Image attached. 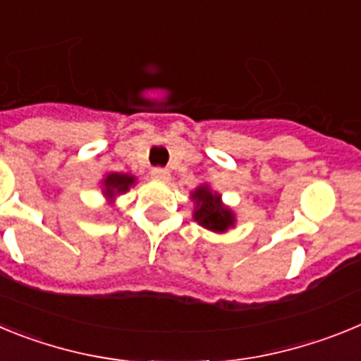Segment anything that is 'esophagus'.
<instances>
[{
    "label": "esophagus",
    "instance_id": "1",
    "mask_svg": "<svg viewBox=\"0 0 361 361\" xmlns=\"http://www.w3.org/2000/svg\"><path fill=\"white\" fill-rule=\"evenodd\" d=\"M152 178L157 180V183H168L170 180V171L164 170V168H155V170H152Z\"/></svg>",
    "mask_w": 361,
    "mask_h": 361
}]
</instances>
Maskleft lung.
<instances>
[{
	"label": "left lung",
	"instance_id": "1",
	"mask_svg": "<svg viewBox=\"0 0 361 361\" xmlns=\"http://www.w3.org/2000/svg\"><path fill=\"white\" fill-rule=\"evenodd\" d=\"M193 202V220L213 233H228L237 226V215L222 202V195L213 191L209 184H200L190 195Z\"/></svg>",
	"mask_w": 361,
	"mask_h": 361
}]
</instances>
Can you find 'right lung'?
<instances>
[{"mask_svg":"<svg viewBox=\"0 0 361 361\" xmlns=\"http://www.w3.org/2000/svg\"><path fill=\"white\" fill-rule=\"evenodd\" d=\"M137 177L132 173H119V171H108L103 178H101V193H103L106 204H116L117 197L124 195L130 188L135 186Z\"/></svg>","mask_w":361,"mask_h":361,"instance_id":"add662e5","label":"right lung"}]
</instances>
